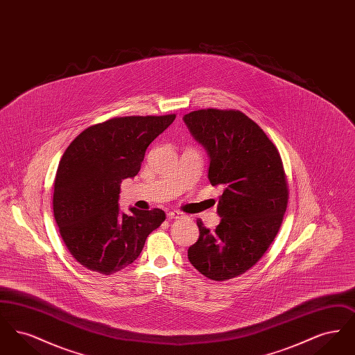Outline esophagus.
Returning <instances> with one entry per match:
<instances>
[{
    "label": "esophagus",
    "mask_w": 355,
    "mask_h": 355,
    "mask_svg": "<svg viewBox=\"0 0 355 355\" xmlns=\"http://www.w3.org/2000/svg\"><path fill=\"white\" fill-rule=\"evenodd\" d=\"M181 217H184V214L177 211V210H171V211L168 213V218L169 220H177V218H181Z\"/></svg>",
    "instance_id": "34e87169"
}]
</instances>
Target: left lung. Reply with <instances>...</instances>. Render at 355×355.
Wrapping results in <instances>:
<instances>
[{
	"label": "left lung",
	"mask_w": 355,
	"mask_h": 355,
	"mask_svg": "<svg viewBox=\"0 0 355 355\" xmlns=\"http://www.w3.org/2000/svg\"><path fill=\"white\" fill-rule=\"evenodd\" d=\"M210 155L209 181L220 186V225L187 250L190 263L213 281L246 272L279 232L288 201L282 158L265 132L239 110L201 109L184 117Z\"/></svg>",
	"instance_id": "obj_1"
}]
</instances>
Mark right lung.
<instances>
[{
    "label": "right lung",
    "instance_id": "right-lung-1",
    "mask_svg": "<svg viewBox=\"0 0 355 355\" xmlns=\"http://www.w3.org/2000/svg\"><path fill=\"white\" fill-rule=\"evenodd\" d=\"M175 119L130 116L85 129L64 153L54 180L53 213L73 258L109 275L142 252L148 236L166 218L161 209L130 216L119 209V184L138 174L145 152Z\"/></svg>",
    "mask_w": 355,
    "mask_h": 355
}]
</instances>
